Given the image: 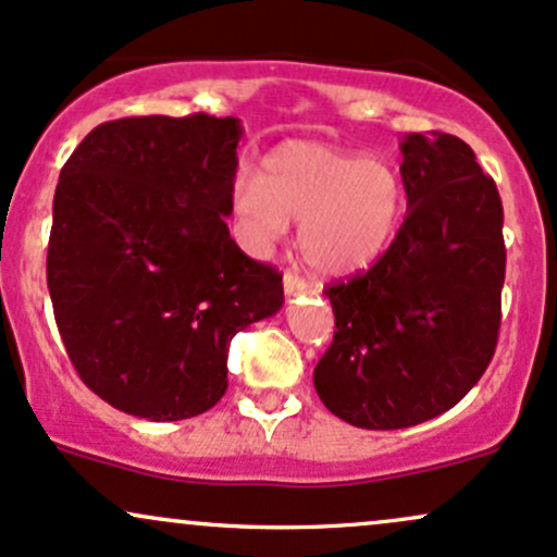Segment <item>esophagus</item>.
Wrapping results in <instances>:
<instances>
[{
	"instance_id": "1",
	"label": "esophagus",
	"mask_w": 557,
	"mask_h": 557,
	"mask_svg": "<svg viewBox=\"0 0 557 557\" xmlns=\"http://www.w3.org/2000/svg\"><path fill=\"white\" fill-rule=\"evenodd\" d=\"M308 289V284H305L302 278L295 276V273H284V292L286 295H299V292Z\"/></svg>"
}]
</instances>
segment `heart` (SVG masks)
<instances>
[{"label": "heart", "instance_id": "1", "mask_svg": "<svg viewBox=\"0 0 557 557\" xmlns=\"http://www.w3.org/2000/svg\"><path fill=\"white\" fill-rule=\"evenodd\" d=\"M231 210L249 252L268 255L299 221L297 247L323 278H347L384 258L405 221V184L386 160L329 147L284 141L262 173H239Z\"/></svg>", "mask_w": 557, "mask_h": 557}]
</instances>
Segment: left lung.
<instances>
[{
    "label": "left lung",
    "instance_id": "obj_1",
    "mask_svg": "<svg viewBox=\"0 0 557 557\" xmlns=\"http://www.w3.org/2000/svg\"><path fill=\"white\" fill-rule=\"evenodd\" d=\"M408 215L368 273L326 286L334 342L318 397L360 429H405L458 405L497 347L503 202L476 154L449 134H408Z\"/></svg>",
    "mask_w": 557,
    "mask_h": 557
}]
</instances>
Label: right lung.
<instances>
[{"label": "right lung", "mask_w": 557, "mask_h": 557, "mask_svg": "<svg viewBox=\"0 0 557 557\" xmlns=\"http://www.w3.org/2000/svg\"><path fill=\"white\" fill-rule=\"evenodd\" d=\"M239 117L102 123L62 165L47 286L78 376L149 421L210 410L228 345L284 305L276 268L231 239Z\"/></svg>", "instance_id": "add662e5"}]
</instances>
